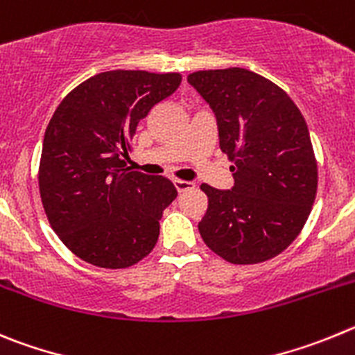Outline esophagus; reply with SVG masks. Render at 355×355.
I'll return each mask as SVG.
<instances>
[{
  "mask_svg": "<svg viewBox=\"0 0 355 355\" xmlns=\"http://www.w3.org/2000/svg\"><path fill=\"white\" fill-rule=\"evenodd\" d=\"M173 184H175V187H177V191L178 193H185V191H191V189H194V182H191V180H173Z\"/></svg>",
  "mask_w": 355,
  "mask_h": 355,
  "instance_id": "1",
  "label": "esophagus"
}]
</instances>
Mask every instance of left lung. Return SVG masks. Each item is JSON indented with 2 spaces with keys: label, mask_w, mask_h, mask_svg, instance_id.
<instances>
[{
  "label": "left lung",
  "mask_w": 355,
  "mask_h": 355,
  "mask_svg": "<svg viewBox=\"0 0 355 355\" xmlns=\"http://www.w3.org/2000/svg\"><path fill=\"white\" fill-rule=\"evenodd\" d=\"M187 83L214 111L233 187L201 184L209 209L198 230L230 263H258L285 251L317 194V161L304 116L292 98L251 70H198Z\"/></svg>",
  "instance_id": "left-lung-1"
}]
</instances>
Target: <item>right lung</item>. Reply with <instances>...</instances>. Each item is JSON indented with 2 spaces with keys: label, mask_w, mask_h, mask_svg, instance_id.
I'll return each mask as SVG.
<instances>
[{
  "label": "right lung",
  "mask_w": 355,
  "mask_h": 355,
  "mask_svg": "<svg viewBox=\"0 0 355 355\" xmlns=\"http://www.w3.org/2000/svg\"><path fill=\"white\" fill-rule=\"evenodd\" d=\"M182 76L110 70L86 79L54 111L46 129L38 185L63 244L81 260L125 269L154 249L173 182L127 168L139 120L175 94Z\"/></svg>",
  "instance_id": "1"
}]
</instances>
